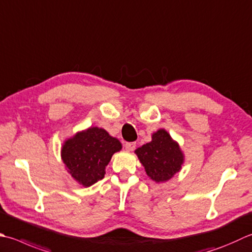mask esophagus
<instances>
[{
	"label": "esophagus",
	"mask_w": 252,
	"mask_h": 252,
	"mask_svg": "<svg viewBox=\"0 0 252 252\" xmlns=\"http://www.w3.org/2000/svg\"><path fill=\"white\" fill-rule=\"evenodd\" d=\"M135 143H126V145H125V147H126V151H129V152H132L133 150L135 149Z\"/></svg>",
	"instance_id": "1"
}]
</instances>
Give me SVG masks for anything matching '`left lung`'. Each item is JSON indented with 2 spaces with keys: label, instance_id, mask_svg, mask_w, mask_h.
<instances>
[{
  "label": "left lung",
  "instance_id": "8db88e82",
  "mask_svg": "<svg viewBox=\"0 0 252 252\" xmlns=\"http://www.w3.org/2000/svg\"><path fill=\"white\" fill-rule=\"evenodd\" d=\"M134 153L146 175L157 184L170 180L181 170L185 162V154L179 143L165 129L153 133L152 141L136 149Z\"/></svg>",
  "mask_w": 252,
  "mask_h": 252
}]
</instances>
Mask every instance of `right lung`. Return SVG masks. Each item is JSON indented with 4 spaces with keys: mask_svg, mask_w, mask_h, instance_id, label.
<instances>
[{
    "mask_svg": "<svg viewBox=\"0 0 252 252\" xmlns=\"http://www.w3.org/2000/svg\"><path fill=\"white\" fill-rule=\"evenodd\" d=\"M121 149L120 141L105 129L90 126L63 142L61 159L72 178L87 188L105 177L112 155Z\"/></svg>",
    "mask_w": 252,
    "mask_h": 252,
    "instance_id": "add662e5",
    "label": "right lung"
}]
</instances>
